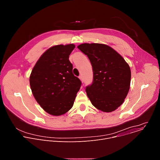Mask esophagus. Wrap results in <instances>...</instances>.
Segmentation results:
<instances>
[{
    "instance_id": "1",
    "label": "esophagus",
    "mask_w": 160,
    "mask_h": 160,
    "mask_svg": "<svg viewBox=\"0 0 160 160\" xmlns=\"http://www.w3.org/2000/svg\"><path fill=\"white\" fill-rule=\"evenodd\" d=\"M79 78H80V80L82 81V82H83V78L82 76H80V77H79Z\"/></svg>"
}]
</instances>
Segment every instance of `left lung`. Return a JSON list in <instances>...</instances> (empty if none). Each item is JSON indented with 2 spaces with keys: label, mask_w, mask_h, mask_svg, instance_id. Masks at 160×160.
<instances>
[{
  "label": "left lung",
  "mask_w": 160,
  "mask_h": 160,
  "mask_svg": "<svg viewBox=\"0 0 160 160\" xmlns=\"http://www.w3.org/2000/svg\"><path fill=\"white\" fill-rule=\"evenodd\" d=\"M77 48L87 56L92 66L93 82L85 89L91 103L103 112L116 110L123 104L129 91V65L106 44L85 43Z\"/></svg>",
  "instance_id": "obj_1"
}]
</instances>
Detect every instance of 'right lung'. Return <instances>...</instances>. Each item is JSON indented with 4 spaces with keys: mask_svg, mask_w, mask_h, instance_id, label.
Returning <instances> with one entry per match:
<instances>
[{
    "mask_svg": "<svg viewBox=\"0 0 160 160\" xmlns=\"http://www.w3.org/2000/svg\"><path fill=\"white\" fill-rule=\"evenodd\" d=\"M73 43L57 45L38 59L30 76L32 94L42 109L49 115L60 116L73 105L82 84L72 72L69 56Z\"/></svg>",
    "mask_w": 160,
    "mask_h": 160,
    "instance_id": "add662e5",
    "label": "right lung"
}]
</instances>
